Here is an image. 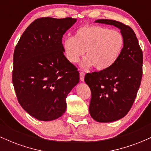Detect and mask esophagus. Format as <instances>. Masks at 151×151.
<instances>
[{"label": "esophagus", "mask_w": 151, "mask_h": 151, "mask_svg": "<svg viewBox=\"0 0 151 151\" xmlns=\"http://www.w3.org/2000/svg\"><path fill=\"white\" fill-rule=\"evenodd\" d=\"M79 75H80V80L81 81H84V75H85V74H84V72H80V73H79Z\"/></svg>", "instance_id": "34e87169"}]
</instances>
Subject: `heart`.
<instances>
[{
	"instance_id": "b5f03b06",
	"label": "heart",
	"mask_w": 151,
	"mask_h": 151,
	"mask_svg": "<svg viewBox=\"0 0 151 151\" xmlns=\"http://www.w3.org/2000/svg\"><path fill=\"white\" fill-rule=\"evenodd\" d=\"M124 45V36L119 31L99 25H87L77 29L73 37L64 40L62 47L71 63L79 62L86 51V58L81 62V67L94 66L98 70H106L117 61Z\"/></svg>"
}]
</instances>
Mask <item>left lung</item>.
<instances>
[{"label":"left lung","mask_w":151,"mask_h":151,"mask_svg":"<svg viewBox=\"0 0 151 151\" xmlns=\"http://www.w3.org/2000/svg\"><path fill=\"white\" fill-rule=\"evenodd\" d=\"M95 22L115 26L124 38L120 56L111 68L87 73L84 77L91 91L90 115L98 122L109 123L122 119L132 106L143 74V52L129 26L107 19Z\"/></svg>","instance_id":"obj_1"}]
</instances>
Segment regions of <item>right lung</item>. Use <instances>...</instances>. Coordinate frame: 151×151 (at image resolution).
<instances>
[{"label":"right lung","mask_w":151,"mask_h":151,"mask_svg":"<svg viewBox=\"0 0 151 151\" xmlns=\"http://www.w3.org/2000/svg\"><path fill=\"white\" fill-rule=\"evenodd\" d=\"M77 19L42 18L22 35L13 55V84L22 109L40 121H52L67 109L66 97L79 83L77 67L64 55L62 39Z\"/></svg>","instance_id":"1"}]
</instances>
